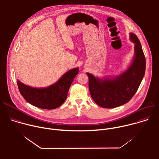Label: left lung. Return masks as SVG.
I'll list each match as a JSON object with an SVG mask.
<instances>
[{
  "instance_id": "left-lung-1",
  "label": "left lung",
  "mask_w": 159,
  "mask_h": 159,
  "mask_svg": "<svg viewBox=\"0 0 159 159\" xmlns=\"http://www.w3.org/2000/svg\"><path fill=\"white\" fill-rule=\"evenodd\" d=\"M129 39L134 44V56L127 69L118 75L89 77V89L94 102L104 108H115L127 103L137 93L145 72V58L142 45L133 33Z\"/></svg>"
}]
</instances>
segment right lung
<instances>
[{
	"instance_id": "obj_1",
	"label": "right lung",
	"mask_w": 159,
	"mask_h": 159,
	"mask_svg": "<svg viewBox=\"0 0 159 159\" xmlns=\"http://www.w3.org/2000/svg\"><path fill=\"white\" fill-rule=\"evenodd\" d=\"M79 73V68L66 72L56 82L44 87H34L22 83L17 79L20 94L30 104L41 109H53L66 100L70 87Z\"/></svg>"
}]
</instances>
